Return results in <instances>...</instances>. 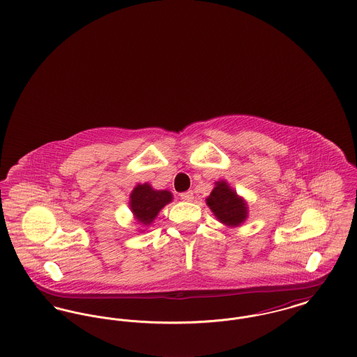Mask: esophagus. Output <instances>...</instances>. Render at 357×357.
<instances>
[{"label":"esophagus","mask_w":357,"mask_h":357,"mask_svg":"<svg viewBox=\"0 0 357 357\" xmlns=\"http://www.w3.org/2000/svg\"><path fill=\"white\" fill-rule=\"evenodd\" d=\"M181 198H182L183 201H186V202H191V201L194 199V192H192L191 190L185 191V192H182V194H181Z\"/></svg>","instance_id":"obj_1"}]
</instances>
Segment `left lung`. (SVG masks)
Segmentation results:
<instances>
[{"label": "left lung", "instance_id": "8db88e82", "mask_svg": "<svg viewBox=\"0 0 357 357\" xmlns=\"http://www.w3.org/2000/svg\"><path fill=\"white\" fill-rule=\"evenodd\" d=\"M214 185L215 187L206 198V204L215 218L227 227L241 226L249 217L248 202L226 181H217Z\"/></svg>", "mask_w": 357, "mask_h": 357}]
</instances>
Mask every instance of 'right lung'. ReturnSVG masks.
Returning <instances> with one entry per match:
<instances>
[{
  "mask_svg": "<svg viewBox=\"0 0 357 357\" xmlns=\"http://www.w3.org/2000/svg\"><path fill=\"white\" fill-rule=\"evenodd\" d=\"M172 202L169 190H155L150 183H139L130 194V208L135 220L143 227L153 225L159 211ZM142 233L144 230H140Z\"/></svg>",
  "mask_w": 357,
  "mask_h": 357,
  "instance_id": "1",
  "label": "right lung"
}]
</instances>
